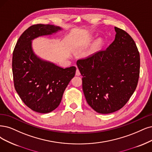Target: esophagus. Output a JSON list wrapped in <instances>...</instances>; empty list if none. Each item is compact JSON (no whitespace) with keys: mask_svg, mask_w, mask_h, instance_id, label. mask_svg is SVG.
<instances>
[{"mask_svg":"<svg viewBox=\"0 0 152 152\" xmlns=\"http://www.w3.org/2000/svg\"><path fill=\"white\" fill-rule=\"evenodd\" d=\"M80 75H81V73L80 72V70L77 68L76 71V76H80Z\"/></svg>","mask_w":152,"mask_h":152,"instance_id":"obj_1","label":"esophagus"}]
</instances>
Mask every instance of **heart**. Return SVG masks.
Masks as SVG:
<instances>
[{
  "label": "heart",
  "instance_id": "obj_1",
  "mask_svg": "<svg viewBox=\"0 0 152 152\" xmlns=\"http://www.w3.org/2000/svg\"><path fill=\"white\" fill-rule=\"evenodd\" d=\"M92 38H91V40ZM103 44V39L102 38H98L94 42V46L96 48H100Z\"/></svg>",
  "mask_w": 152,
  "mask_h": 152
}]
</instances>
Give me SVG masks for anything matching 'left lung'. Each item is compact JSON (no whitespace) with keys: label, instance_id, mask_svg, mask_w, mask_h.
Segmentation results:
<instances>
[{"label":"left lung","instance_id":"obj_1","mask_svg":"<svg viewBox=\"0 0 152 152\" xmlns=\"http://www.w3.org/2000/svg\"><path fill=\"white\" fill-rule=\"evenodd\" d=\"M114 41L106 50L77 60L83 90L88 104L101 114L121 109L137 88L140 59L136 44L128 34L115 27Z\"/></svg>","mask_w":152,"mask_h":152}]
</instances>
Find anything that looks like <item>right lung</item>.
<instances>
[{
  "label": "right lung",
  "instance_id": "add662e5",
  "mask_svg": "<svg viewBox=\"0 0 152 152\" xmlns=\"http://www.w3.org/2000/svg\"><path fill=\"white\" fill-rule=\"evenodd\" d=\"M62 30L59 26L50 24L31 26L22 34L14 50L15 89L25 104L37 113H50L58 107L76 69L75 66L64 69L39 58L34 52L32 41Z\"/></svg>",
  "mask_w": 152,
  "mask_h": 152
}]
</instances>
